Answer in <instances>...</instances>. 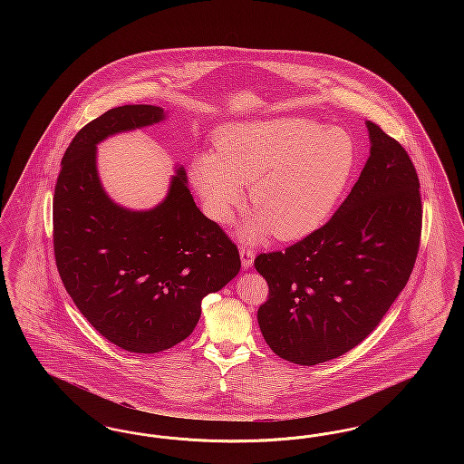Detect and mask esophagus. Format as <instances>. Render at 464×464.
Returning a JSON list of instances; mask_svg holds the SVG:
<instances>
[{"instance_id": "1", "label": "esophagus", "mask_w": 464, "mask_h": 464, "mask_svg": "<svg viewBox=\"0 0 464 464\" xmlns=\"http://www.w3.org/2000/svg\"><path fill=\"white\" fill-rule=\"evenodd\" d=\"M254 256H256V252H254L252 246H248V245H242L240 246V257H242L243 267H250V266L254 265Z\"/></svg>"}]
</instances>
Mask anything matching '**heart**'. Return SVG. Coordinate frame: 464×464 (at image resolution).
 <instances>
[{"label":"heart","instance_id":"heart-1","mask_svg":"<svg viewBox=\"0 0 464 464\" xmlns=\"http://www.w3.org/2000/svg\"><path fill=\"white\" fill-rule=\"evenodd\" d=\"M218 155L195 160L191 176L208 214L227 221L250 186L259 216L254 238L269 227L280 240H299L320 229L350 191L360 165L353 137L306 118L233 123L216 135Z\"/></svg>","mask_w":464,"mask_h":464}]
</instances>
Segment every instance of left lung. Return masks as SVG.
<instances>
[{
  "instance_id": "obj_1",
  "label": "left lung",
  "mask_w": 464,
  "mask_h": 464,
  "mask_svg": "<svg viewBox=\"0 0 464 464\" xmlns=\"http://www.w3.org/2000/svg\"><path fill=\"white\" fill-rule=\"evenodd\" d=\"M371 156L320 229L259 254L269 287L257 322L280 358L316 365L353 350L407 285L420 242V179L403 146L367 121Z\"/></svg>"
}]
</instances>
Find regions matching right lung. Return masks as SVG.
Listing matches in <instances>:
<instances>
[{
  "instance_id": "add662e5",
  "label": "right lung",
  "mask_w": 464,
  "mask_h": 464,
  "mask_svg": "<svg viewBox=\"0 0 464 464\" xmlns=\"http://www.w3.org/2000/svg\"><path fill=\"white\" fill-rule=\"evenodd\" d=\"M158 106L106 111L74 135L53 195V252L61 280L92 327L130 353H158L195 331L201 299L240 267L237 245L199 212L184 167L151 210L106 195L95 146L112 133L158 123Z\"/></svg>"
}]
</instances>
